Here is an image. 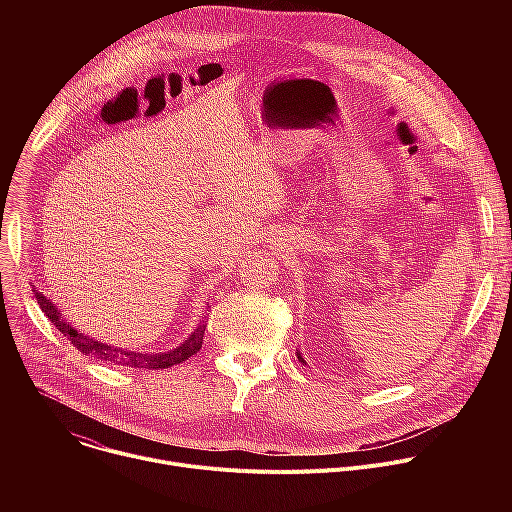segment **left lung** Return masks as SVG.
I'll return each instance as SVG.
<instances>
[{"mask_svg": "<svg viewBox=\"0 0 512 512\" xmlns=\"http://www.w3.org/2000/svg\"><path fill=\"white\" fill-rule=\"evenodd\" d=\"M298 360H300V362H306V360L302 358V354H300V352H298Z\"/></svg>", "mask_w": 512, "mask_h": 512, "instance_id": "left-lung-1", "label": "left lung"}]
</instances>
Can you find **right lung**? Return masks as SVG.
I'll return each mask as SVG.
<instances>
[{
	"label": "right lung",
	"instance_id": "1",
	"mask_svg": "<svg viewBox=\"0 0 512 512\" xmlns=\"http://www.w3.org/2000/svg\"><path fill=\"white\" fill-rule=\"evenodd\" d=\"M36 300L42 308V312L48 316V320L72 342L83 354L105 360V362H113L119 364V367H131V369H150V371H158V369H170L174 364H180L182 360H188L192 354H196L202 346V336H204V324H198L196 330L176 348L168 350V352H158V354H148V352H137V350H129V348H117L111 344H105L101 340H95L83 332H79L77 328H72L70 322L64 320V316L60 314V310L34 287Z\"/></svg>",
	"mask_w": 512,
	"mask_h": 512
}]
</instances>
